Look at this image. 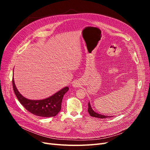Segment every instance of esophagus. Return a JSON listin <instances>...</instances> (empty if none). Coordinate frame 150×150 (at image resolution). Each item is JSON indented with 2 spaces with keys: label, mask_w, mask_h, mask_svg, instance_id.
<instances>
[{
  "label": "esophagus",
  "mask_w": 150,
  "mask_h": 150,
  "mask_svg": "<svg viewBox=\"0 0 150 150\" xmlns=\"http://www.w3.org/2000/svg\"><path fill=\"white\" fill-rule=\"evenodd\" d=\"M72 86H73L74 88H78V87H79V84L78 83V81H74L73 84H72Z\"/></svg>",
  "instance_id": "34e87169"
}]
</instances>
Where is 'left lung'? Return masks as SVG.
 I'll return each mask as SVG.
<instances>
[{
    "label": "left lung",
    "mask_w": 150,
    "mask_h": 150,
    "mask_svg": "<svg viewBox=\"0 0 150 150\" xmlns=\"http://www.w3.org/2000/svg\"><path fill=\"white\" fill-rule=\"evenodd\" d=\"M88 112L89 113V115L93 117H98V118H106V117H112V116H104L101 114H99V113H97L95 111H93V110L92 109L90 103L89 102L88 103Z\"/></svg>",
    "instance_id": "obj_1"
}]
</instances>
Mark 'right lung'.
<instances>
[{
	"label": "right lung",
	"instance_id": "add662e5",
	"mask_svg": "<svg viewBox=\"0 0 150 150\" xmlns=\"http://www.w3.org/2000/svg\"><path fill=\"white\" fill-rule=\"evenodd\" d=\"M13 91L21 104L32 114L41 117L55 116L61 111L64 95L69 90L66 86L52 96L41 100H31L24 97L17 90L13 78H12Z\"/></svg>",
	"mask_w": 150,
	"mask_h": 150
}]
</instances>
